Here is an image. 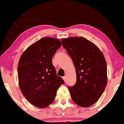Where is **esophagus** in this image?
Returning <instances> with one entry per match:
<instances>
[{
	"label": "esophagus",
	"instance_id": "34e87169",
	"mask_svg": "<svg viewBox=\"0 0 124 124\" xmlns=\"http://www.w3.org/2000/svg\"><path fill=\"white\" fill-rule=\"evenodd\" d=\"M62 79H63L64 82H66V79H67V78H66L65 76H64V77H62Z\"/></svg>",
	"mask_w": 124,
	"mask_h": 124
}]
</instances>
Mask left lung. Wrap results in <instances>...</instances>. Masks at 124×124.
<instances>
[{"mask_svg": "<svg viewBox=\"0 0 124 124\" xmlns=\"http://www.w3.org/2000/svg\"><path fill=\"white\" fill-rule=\"evenodd\" d=\"M62 41L76 68V83L68 87L72 99L82 107L92 106L99 100L107 83L104 55L94 43L84 37L62 38Z\"/></svg>", "mask_w": 124, "mask_h": 124, "instance_id": "1", "label": "left lung"}]
</instances>
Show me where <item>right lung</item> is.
<instances>
[{
  "label": "right lung",
  "mask_w": 124,
  "mask_h": 124,
  "mask_svg": "<svg viewBox=\"0 0 124 124\" xmlns=\"http://www.w3.org/2000/svg\"><path fill=\"white\" fill-rule=\"evenodd\" d=\"M62 46L58 39L44 37L32 44L22 54L18 64V84L29 102L45 108L55 100L57 90L64 82L57 76L52 62Z\"/></svg>",
  "instance_id": "obj_1"
}]
</instances>
